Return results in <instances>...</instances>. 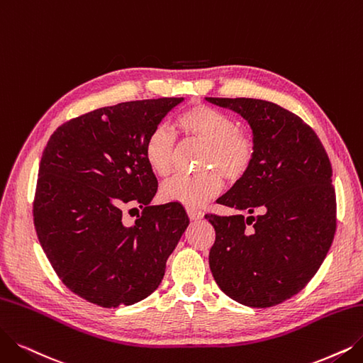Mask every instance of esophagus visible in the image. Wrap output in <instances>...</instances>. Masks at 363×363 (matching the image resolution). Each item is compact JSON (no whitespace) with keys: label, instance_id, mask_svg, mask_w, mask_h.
Segmentation results:
<instances>
[{"label":"esophagus","instance_id":"esophagus-1","mask_svg":"<svg viewBox=\"0 0 363 363\" xmlns=\"http://www.w3.org/2000/svg\"><path fill=\"white\" fill-rule=\"evenodd\" d=\"M186 211H187V216H189L191 220H199V219H202V216H204V213H202L201 210H196L192 207H187Z\"/></svg>","mask_w":363,"mask_h":363}]
</instances>
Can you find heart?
<instances>
[{"instance_id":"obj_1","label":"heart","mask_w":363,"mask_h":363,"mask_svg":"<svg viewBox=\"0 0 363 363\" xmlns=\"http://www.w3.org/2000/svg\"><path fill=\"white\" fill-rule=\"evenodd\" d=\"M180 131L192 140L206 144L201 167L217 170L229 180H240L255 161V140L238 131L237 122L226 113L210 106L196 104L177 118ZM176 135L167 128H155L144 141V159L156 176L165 177L172 169ZM222 179L213 171L180 174L161 186V196L168 202L199 207L219 195Z\"/></svg>"}]
</instances>
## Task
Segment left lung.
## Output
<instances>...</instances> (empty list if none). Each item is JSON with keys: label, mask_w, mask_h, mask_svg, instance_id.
<instances>
[{"label": "left lung", "mask_w": 363, "mask_h": 363, "mask_svg": "<svg viewBox=\"0 0 363 363\" xmlns=\"http://www.w3.org/2000/svg\"><path fill=\"white\" fill-rule=\"evenodd\" d=\"M206 99L241 114L256 144L250 169L217 199L250 216L206 214L216 230L210 269L229 298L274 307L307 286L330 249L337 229L330 161L311 126L292 111L264 99ZM256 209L263 213L252 216Z\"/></svg>", "instance_id": "obj_1"}]
</instances>
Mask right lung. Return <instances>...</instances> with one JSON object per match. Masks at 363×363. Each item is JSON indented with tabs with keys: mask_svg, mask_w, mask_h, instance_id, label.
Wrapping results in <instances>:
<instances>
[{
	"mask_svg": "<svg viewBox=\"0 0 363 363\" xmlns=\"http://www.w3.org/2000/svg\"><path fill=\"white\" fill-rule=\"evenodd\" d=\"M183 98L129 101L61 125L43 152L37 237L57 277L80 298L116 308L147 298L189 225L179 202L150 206L157 180L144 141ZM142 208L134 225L121 211Z\"/></svg>",
	"mask_w": 363,
	"mask_h": 363,
	"instance_id": "obj_1",
	"label": "right lung"
}]
</instances>
